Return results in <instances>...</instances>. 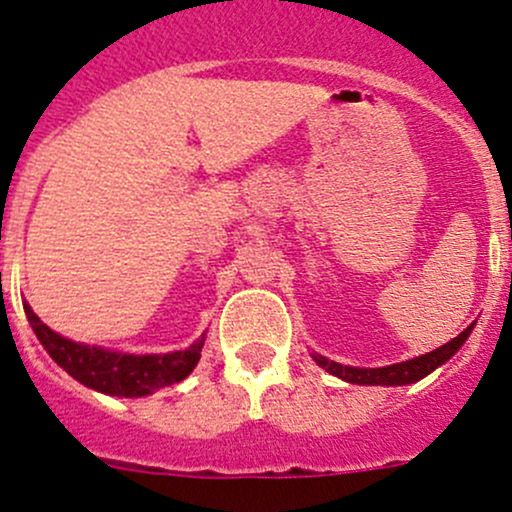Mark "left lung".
Masks as SVG:
<instances>
[{"label":"left lung","mask_w":512,"mask_h":512,"mask_svg":"<svg viewBox=\"0 0 512 512\" xmlns=\"http://www.w3.org/2000/svg\"><path fill=\"white\" fill-rule=\"evenodd\" d=\"M474 324L467 326L457 338H452L450 343L440 346L438 350H430V353L421 355V358L406 360V363H396V365H387V367H350V365H341L333 363V360L324 358V355L314 353V360L324 367L326 372L331 375L341 377V380L353 382V384H387V387H396V384H411L423 380V377L430 375L435 367H440L445 360H450L452 355L462 348V343L467 341L469 333H472Z\"/></svg>","instance_id":"obj_1"}]
</instances>
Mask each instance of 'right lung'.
Returning <instances> with one entry per match:
<instances>
[{"mask_svg":"<svg viewBox=\"0 0 512 512\" xmlns=\"http://www.w3.org/2000/svg\"><path fill=\"white\" fill-rule=\"evenodd\" d=\"M28 324L36 331L38 341L48 350L50 358L55 360L62 370H67L77 382L96 392L113 396H145L154 389L169 387L186 380L198 365L200 350H203L205 333L193 343L191 348L176 350L166 355H130L116 353V350L82 346L70 338H62L60 333L50 331L40 321L33 309L24 304Z\"/></svg>","mask_w":512,"mask_h":512,"instance_id":"obj_1","label":"right lung"}]
</instances>
